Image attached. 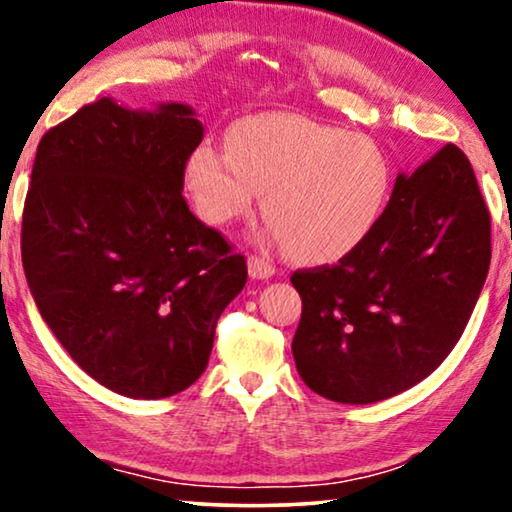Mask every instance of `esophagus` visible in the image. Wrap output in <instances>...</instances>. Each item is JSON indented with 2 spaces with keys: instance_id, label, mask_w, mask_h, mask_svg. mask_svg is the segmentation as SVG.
Instances as JSON below:
<instances>
[{
  "instance_id": "34e87169",
  "label": "esophagus",
  "mask_w": 512,
  "mask_h": 512,
  "mask_svg": "<svg viewBox=\"0 0 512 512\" xmlns=\"http://www.w3.org/2000/svg\"><path fill=\"white\" fill-rule=\"evenodd\" d=\"M249 275L254 279H268L275 275V265H272L268 258L249 256Z\"/></svg>"
}]
</instances>
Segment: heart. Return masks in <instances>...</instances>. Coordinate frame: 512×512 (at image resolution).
Segmentation results:
<instances>
[{"instance_id": "obj_1", "label": "heart", "mask_w": 512, "mask_h": 512, "mask_svg": "<svg viewBox=\"0 0 512 512\" xmlns=\"http://www.w3.org/2000/svg\"><path fill=\"white\" fill-rule=\"evenodd\" d=\"M226 151L202 144L186 163V188L209 226L263 214L284 251L331 263L370 235L387 202L391 170L373 139L303 116H258L235 125Z\"/></svg>"}]
</instances>
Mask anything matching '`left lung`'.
Returning a JSON list of instances; mask_svg holds the SVG:
<instances>
[{"instance_id":"1","label":"left lung","mask_w":512,"mask_h":512,"mask_svg":"<svg viewBox=\"0 0 512 512\" xmlns=\"http://www.w3.org/2000/svg\"><path fill=\"white\" fill-rule=\"evenodd\" d=\"M492 223L466 153L445 144L398 174L354 251L296 270L303 314L291 349L328 401L366 405L429 377L457 345L485 284Z\"/></svg>"}]
</instances>
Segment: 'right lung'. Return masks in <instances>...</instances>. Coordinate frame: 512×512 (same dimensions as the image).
Here are the masks:
<instances>
[{
  "instance_id": "obj_1",
  "label": "right lung",
  "mask_w": 512,
  "mask_h": 512,
  "mask_svg": "<svg viewBox=\"0 0 512 512\" xmlns=\"http://www.w3.org/2000/svg\"><path fill=\"white\" fill-rule=\"evenodd\" d=\"M202 125L184 104L95 100L41 137L20 254L48 328L116 394L167 398L207 368L247 261L186 205Z\"/></svg>"
}]
</instances>
